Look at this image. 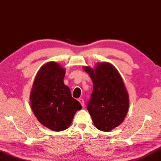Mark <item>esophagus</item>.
<instances>
[{
  "mask_svg": "<svg viewBox=\"0 0 161 161\" xmlns=\"http://www.w3.org/2000/svg\"><path fill=\"white\" fill-rule=\"evenodd\" d=\"M78 101H79V102L81 103V106L84 108V99H82L80 98V99H78Z\"/></svg>",
  "mask_w": 161,
  "mask_h": 161,
  "instance_id": "34e87169",
  "label": "esophagus"
}]
</instances>
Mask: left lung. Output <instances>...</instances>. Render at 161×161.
Here are the masks:
<instances>
[{"label":"left lung","mask_w":161,"mask_h":161,"mask_svg":"<svg viewBox=\"0 0 161 161\" xmlns=\"http://www.w3.org/2000/svg\"><path fill=\"white\" fill-rule=\"evenodd\" d=\"M93 83L87 110L97 128L103 132L113 130L124 120L129 97L117 70L110 63H99L94 69L84 66Z\"/></svg>","instance_id":"obj_1"}]
</instances>
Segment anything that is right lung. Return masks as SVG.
I'll list each match as a JSON object with an SVG mask.
<instances>
[{"instance_id":"add662e5","label":"right lung","mask_w":161,"mask_h":161,"mask_svg":"<svg viewBox=\"0 0 161 161\" xmlns=\"http://www.w3.org/2000/svg\"><path fill=\"white\" fill-rule=\"evenodd\" d=\"M65 70L55 62L41 67L30 95L32 110L38 121L53 131L66 130L75 114L81 109L80 103L72 97L64 84Z\"/></svg>"}]
</instances>
